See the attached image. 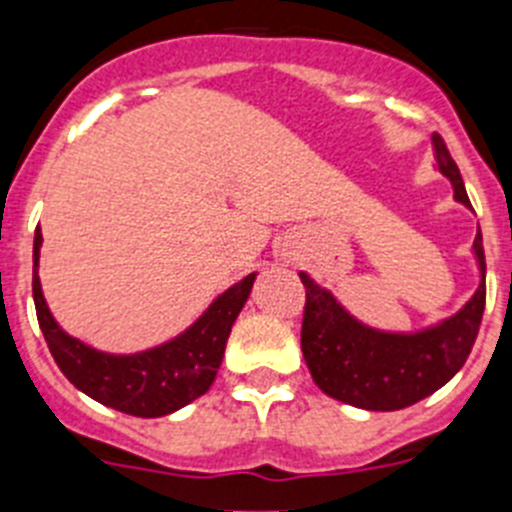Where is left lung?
<instances>
[{
    "instance_id": "left-lung-1",
    "label": "left lung",
    "mask_w": 512,
    "mask_h": 512,
    "mask_svg": "<svg viewBox=\"0 0 512 512\" xmlns=\"http://www.w3.org/2000/svg\"><path fill=\"white\" fill-rule=\"evenodd\" d=\"M438 171L454 184V197L472 207L459 166L438 133H433ZM482 282L456 315L420 333H384L351 318L328 289L300 274L305 284L302 356L312 379L333 400L361 410H402L441 390L472 354L485 312V248L474 238Z\"/></svg>"
}]
</instances>
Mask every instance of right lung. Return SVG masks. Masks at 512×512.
Returning a JSON list of instances; mask_svg holds the SVG:
<instances>
[{"label": "right lung", "mask_w": 512, "mask_h": 512, "mask_svg": "<svg viewBox=\"0 0 512 512\" xmlns=\"http://www.w3.org/2000/svg\"><path fill=\"white\" fill-rule=\"evenodd\" d=\"M43 235L35 230L33 243V300L45 343L58 369L76 390L107 408L135 418H161L205 395L225 354L230 328L251 295L256 274H248L223 292L192 328L164 346L140 354H104L63 333L45 305L38 279V259Z\"/></svg>", "instance_id": "1"}]
</instances>
